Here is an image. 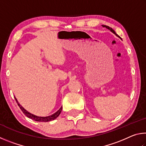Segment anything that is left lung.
Instances as JSON below:
<instances>
[{"label":"left lung","mask_w":146,"mask_h":146,"mask_svg":"<svg viewBox=\"0 0 146 146\" xmlns=\"http://www.w3.org/2000/svg\"><path fill=\"white\" fill-rule=\"evenodd\" d=\"M102 26L103 27H105V28H106L107 29H110V30L113 33H114L116 36H118V35H117V33H115V31L113 30V29L111 28H110V27H109V26H105V25H102ZM118 37H119V36H118Z\"/></svg>","instance_id":"obj_1"}]
</instances>
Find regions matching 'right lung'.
I'll use <instances>...</instances> for the list:
<instances>
[{
	"instance_id": "add662e5",
	"label": "right lung",
	"mask_w": 146,
	"mask_h": 146,
	"mask_svg": "<svg viewBox=\"0 0 146 146\" xmlns=\"http://www.w3.org/2000/svg\"><path fill=\"white\" fill-rule=\"evenodd\" d=\"M15 99L17 104H18V106H19V108H21L22 111L24 113V114L25 115L26 117H28V118H31V119H32V120L37 121V122H49V121H51V120H55V118H56L58 117L59 115L60 114L62 110V106H61V108L59 109L57 111L55 112V113H53V115L48 116V117H38V116H36V115H35L33 114H31V113L28 112V111L25 110V109H24L23 107V106H22L19 103L18 101H17V99L16 98V97H15Z\"/></svg>"
}]
</instances>
